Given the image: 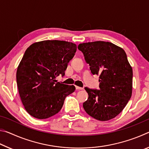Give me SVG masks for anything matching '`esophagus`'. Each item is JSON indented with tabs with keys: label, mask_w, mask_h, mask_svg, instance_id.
<instances>
[{
	"label": "esophagus",
	"mask_w": 149,
	"mask_h": 149,
	"mask_svg": "<svg viewBox=\"0 0 149 149\" xmlns=\"http://www.w3.org/2000/svg\"><path fill=\"white\" fill-rule=\"evenodd\" d=\"M75 89H76V90H82L83 89H84V88L78 87V86H75Z\"/></svg>",
	"instance_id": "1"
}]
</instances>
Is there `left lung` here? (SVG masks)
<instances>
[{"label": "left lung", "mask_w": 149, "mask_h": 149, "mask_svg": "<svg viewBox=\"0 0 149 149\" xmlns=\"http://www.w3.org/2000/svg\"><path fill=\"white\" fill-rule=\"evenodd\" d=\"M78 49L92 74L99 75L100 90L85 88L89 98L83 104L84 110L97 120L114 118L132 95L133 70L125 52L112 42L100 41L81 43Z\"/></svg>", "instance_id": "left-lung-1"}]
</instances>
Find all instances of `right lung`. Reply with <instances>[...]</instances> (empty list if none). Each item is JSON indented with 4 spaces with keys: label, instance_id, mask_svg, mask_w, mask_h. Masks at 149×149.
Instances as JSON below:
<instances>
[{
    "label": "right lung",
    "instance_id": "add662e5",
    "mask_svg": "<svg viewBox=\"0 0 149 149\" xmlns=\"http://www.w3.org/2000/svg\"><path fill=\"white\" fill-rule=\"evenodd\" d=\"M77 45L64 41L47 40L27 48L16 72L17 85L22 102L28 114L46 119L61 110L74 85L55 79L64 76L68 64L74 56Z\"/></svg>",
    "mask_w": 149,
    "mask_h": 149
}]
</instances>
